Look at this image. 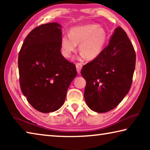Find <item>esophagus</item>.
Wrapping results in <instances>:
<instances>
[{
    "label": "esophagus",
    "mask_w": 150,
    "mask_h": 150,
    "mask_svg": "<svg viewBox=\"0 0 150 150\" xmlns=\"http://www.w3.org/2000/svg\"><path fill=\"white\" fill-rule=\"evenodd\" d=\"M76 69H77V73L79 74H80L81 70L82 69V64H81V63H76Z\"/></svg>",
    "instance_id": "34e87169"
}]
</instances>
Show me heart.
<instances>
[{
    "label": "heart",
    "instance_id": "heart-1",
    "mask_svg": "<svg viewBox=\"0 0 150 150\" xmlns=\"http://www.w3.org/2000/svg\"><path fill=\"white\" fill-rule=\"evenodd\" d=\"M107 38L105 28L97 24L73 27L69 30V36L63 35L61 39V52L65 58L71 57L79 44L81 56L88 60L95 59L102 52Z\"/></svg>",
    "mask_w": 150,
    "mask_h": 150
}]
</instances>
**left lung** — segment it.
Here are the masks:
<instances>
[{
    "instance_id": "1",
    "label": "left lung",
    "mask_w": 150,
    "mask_h": 150,
    "mask_svg": "<svg viewBox=\"0 0 150 150\" xmlns=\"http://www.w3.org/2000/svg\"><path fill=\"white\" fill-rule=\"evenodd\" d=\"M114 31L107 46L81 71L87 83L85 102L98 113L111 110L123 100L130 91L135 69L136 53L130 40L120 27Z\"/></svg>"
}]
</instances>
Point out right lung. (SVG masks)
<instances>
[{"label":"right lung","mask_w":150,"mask_h":150,"mask_svg":"<svg viewBox=\"0 0 150 150\" xmlns=\"http://www.w3.org/2000/svg\"><path fill=\"white\" fill-rule=\"evenodd\" d=\"M62 26L42 24L30 32L18 55L20 85L32 106L43 113L62 107L76 75L74 63L61 54Z\"/></svg>","instance_id":"right-lung-1"}]
</instances>
